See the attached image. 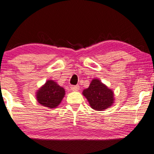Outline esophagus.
Returning a JSON list of instances; mask_svg holds the SVG:
<instances>
[{"label":"esophagus","mask_w":154,"mask_h":154,"mask_svg":"<svg viewBox=\"0 0 154 154\" xmlns=\"http://www.w3.org/2000/svg\"><path fill=\"white\" fill-rule=\"evenodd\" d=\"M80 87L79 85H72L71 86V90H73V91H78L79 90Z\"/></svg>","instance_id":"1"}]
</instances>
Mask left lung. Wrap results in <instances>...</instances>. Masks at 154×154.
Segmentation results:
<instances>
[{"label":"left lung","instance_id":"obj_1","mask_svg":"<svg viewBox=\"0 0 154 154\" xmlns=\"http://www.w3.org/2000/svg\"><path fill=\"white\" fill-rule=\"evenodd\" d=\"M83 94L90 107L96 111H104L109 108L115 100L113 90L98 79H92L89 87L83 90Z\"/></svg>","mask_w":154,"mask_h":154}]
</instances>
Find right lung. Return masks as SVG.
<instances>
[{
  "mask_svg": "<svg viewBox=\"0 0 154 154\" xmlns=\"http://www.w3.org/2000/svg\"><path fill=\"white\" fill-rule=\"evenodd\" d=\"M65 95L64 88L52 80H48L35 92L36 100L42 106L49 109L57 108Z\"/></svg>",
  "mask_w": 154,
  "mask_h": 154,
  "instance_id": "1",
  "label": "right lung"
}]
</instances>
